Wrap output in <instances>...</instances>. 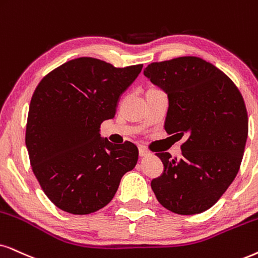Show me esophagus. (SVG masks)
Returning <instances> with one entry per match:
<instances>
[{"label": "esophagus", "instance_id": "obj_1", "mask_svg": "<svg viewBox=\"0 0 258 258\" xmlns=\"http://www.w3.org/2000/svg\"><path fill=\"white\" fill-rule=\"evenodd\" d=\"M149 155V151L146 150L144 146H139V156L140 157H145V156Z\"/></svg>", "mask_w": 258, "mask_h": 258}]
</instances>
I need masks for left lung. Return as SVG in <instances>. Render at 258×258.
<instances>
[{"mask_svg":"<svg viewBox=\"0 0 258 258\" xmlns=\"http://www.w3.org/2000/svg\"><path fill=\"white\" fill-rule=\"evenodd\" d=\"M144 75L168 95L165 131L187 136L181 158L156 153L164 170L151 181L153 193L174 213H202L219 200L239 170L247 138L242 94L223 71L199 57L151 63Z\"/></svg>","mask_w":258,"mask_h":258,"instance_id":"left-lung-1","label":"left lung"}]
</instances>
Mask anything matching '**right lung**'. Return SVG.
<instances>
[{"instance_id": "right-lung-1", "label": "right lung", "mask_w": 258, "mask_h": 258, "mask_svg": "<svg viewBox=\"0 0 258 258\" xmlns=\"http://www.w3.org/2000/svg\"><path fill=\"white\" fill-rule=\"evenodd\" d=\"M142 68H115L81 57L52 70L35 88L26 146L39 184L61 211L101 210L114 198L122 176L136 167L137 146L102 139L100 126L114 118L120 96Z\"/></svg>"}]
</instances>
